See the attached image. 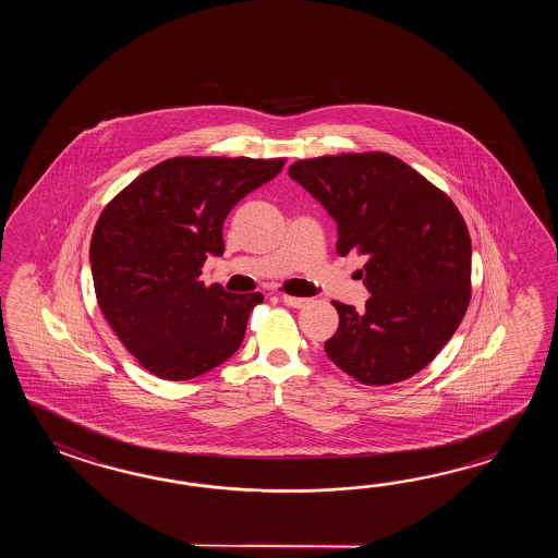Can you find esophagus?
<instances>
[{
  "instance_id": "34e87169",
  "label": "esophagus",
  "mask_w": 558,
  "mask_h": 558,
  "mask_svg": "<svg viewBox=\"0 0 558 558\" xmlns=\"http://www.w3.org/2000/svg\"><path fill=\"white\" fill-rule=\"evenodd\" d=\"M281 299L287 307L301 308L308 305V299L305 296L281 295Z\"/></svg>"
}]
</instances>
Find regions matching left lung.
Instances as JSON below:
<instances>
[{
  "mask_svg": "<svg viewBox=\"0 0 558 558\" xmlns=\"http://www.w3.org/2000/svg\"><path fill=\"white\" fill-rule=\"evenodd\" d=\"M289 178L337 223V253L365 255V308L332 301L339 327L325 343L363 385L409 379L439 355L471 299V238L454 203L389 154L325 155Z\"/></svg>",
  "mask_w": 558,
  "mask_h": 558,
  "instance_id": "1",
  "label": "left lung"
}]
</instances>
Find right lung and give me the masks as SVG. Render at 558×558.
<instances>
[{"label": "right lung", "mask_w": 558, "mask_h": 558, "mask_svg": "<svg viewBox=\"0 0 558 558\" xmlns=\"http://www.w3.org/2000/svg\"><path fill=\"white\" fill-rule=\"evenodd\" d=\"M284 159L173 157L107 203L89 245L95 296L143 368L187 380L238 351L262 293L205 287L209 255H223V221Z\"/></svg>", "instance_id": "right-lung-1"}]
</instances>
